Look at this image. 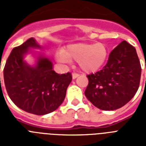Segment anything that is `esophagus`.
Returning <instances> with one entry per match:
<instances>
[{"instance_id":"1","label":"esophagus","mask_w":146,"mask_h":146,"mask_svg":"<svg viewBox=\"0 0 146 146\" xmlns=\"http://www.w3.org/2000/svg\"><path fill=\"white\" fill-rule=\"evenodd\" d=\"M72 76H73V79H76V78H77L79 76H80V73H73V74H72Z\"/></svg>"}]
</instances>
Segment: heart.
Listing matches in <instances>:
<instances>
[{"instance_id":"obj_1","label":"heart","mask_w":146,"mask_h":146,"mask_svg":"<svg viewBox=\"0 0 146 146\" xmlns=\"http://www.w3.org/2000/svg\"><path fill=\"white\" fill-rule=\"evenodd\" d=\"M108 56V49L103 43L88 44L76 43L70 44L64 51L57 53L56 57L58 61L70 63L76 61L85 72H95L104 64Z\"/></svg>"}]
</instances>
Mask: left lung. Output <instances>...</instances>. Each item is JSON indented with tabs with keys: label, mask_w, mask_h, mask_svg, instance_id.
Returning <instances> with one entry per match:
<instances>
[{
	"label": "left lung",
	"mask_w": 146,
	"mask_h": 146,
	"mask_svg": "<svg viewBox=\"0 0 146 146\" xmlns=\"http://www.w3.org/2000/svg\"><path fill=\"white\" fill-rule=\"evenodd\" d=\"M141 72L136 48L123 41L111 50L102 70L87 75L89 84L85 96L93 105L103 111L120 108L136 93Z\"/></svg>",
	"instance_id": "8db88e82"
}]
</instances>
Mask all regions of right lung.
<instances>
[{"label": "right lung", "mask_w": 146, "mask_h": 146, "mask_svg": "<svg viewBox=\"0 0 146 146\" xmlns=\"http://www.w3.org/2000/svg\"><path fill=\"white\" fill-rule=\"evenodd\" d=\"M30 48H41L33 38L13 49L3 68V80L7 94L17 107L28 113L44 115L55 111L63 103L71 73L58 74L52 63L44 57L31 66L23 60ZM1 81V77H0Z\"/></svg>", "instance_id": "right-lung-1"}]
</instances>
